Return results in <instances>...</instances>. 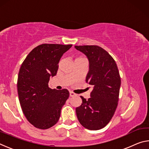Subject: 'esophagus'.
I'll return each mask as SVG.
<instances>
[{
  "label": "esophagus",
  "mask_w": 149,
  "mask_h": 149,
  "mask_svg": "<svg viewBox=\"0 0 149 149\" xmlns=\"http://www.w3.org/2000/svg\"><path fill=\"white\" fill-rule=\"evenodd\" d=\"M75 94L74 93H73L72 91L70 92V97H74V96H75Z\"/></svg>",
  "instance_id": "34e87169"
}]
</instances>
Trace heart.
<instances>
[{
	"mask_svg": "<svg viewBox=\"0 0 149 149\" xmlns=\"http://www.w3.org/2000/svg\"><path fill=\"white\" fill-rule=\"evenodd\" d=\"M85 60V59L83 58H75V61H77V60Z\"/></svg>",
	"mask_w": 149,
	"mask_h": 149,
	"instance_id": "obj_1",
	"label": "heart"
}]
</instances>
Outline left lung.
<instances>
[{
  "mask_svg": "<svg viewBox=\"0 0 149 149\" xmlns=\"http://www.w3.org/2000/svg\"><path fill=\"white\" fill-rule=\"evenodd\" d=\"M86 55L89 62L86 82L93 86L90 98L81 96L82 103L75 109L77 119L89 130H100L114 114L119 99L121 79L115 60L97 45L75 46Z\"/></svg>",
  "mask_w": 149,
  "mask_h": 149,
  "instance_id": "8db88e82",
  "label": "left lung"
}]
</instances>
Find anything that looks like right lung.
<instances>
[{
	"instance_id": "1",
	"label": "right lung",
	"mask_w": 149,
	"mask_h": 149,
	"mask_svg": "<svg viewBox=\"0 0 149 149\" xmlns=\"http://www.w3.org/2000/svg\"><path fill=\"white\" fill-rule=\"evenodd\" d=\"M72 45L42 44L33 49L22 63L17 93L25 116L35 127L46 130L56 124L62 106L69 97L67 89H51L50 77L56 75L62 55Z\"/></svg>"
}]
</instances>
